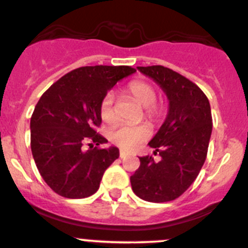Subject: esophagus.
<instances>
[{"label":"esophagus","mask_w":248,"mask_h":248,"mask_svg":"<svg viewBox=\"0 0 248 248\" xmlns=\"http://www.w3.org/2000/svg\"><path fill=\"white\" fill-rule=\"evenodd\" d=\"M128 155H129V153L126 152V151H120V158H121V159L127 158Z\"/></svg>","instance_id":"34e87169"}]
</instances>
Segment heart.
<instances>
[{"mask_svg":"<svg viewBox=\"0 0 248 248\" xmlns=\"http://www.w3.org/2000/svg\"><path fill=\"white\" fill-rule=\"evenodd\" d=\"M128 93L140 106L146 108V115L150 119H155L159 115L158 108L155 106L157 93L152 85L141 80H135L128 85ZM100 116L106 124H110L116 121L115 110H114V95L111 93H107L101 101ZM150 135L151 128L147 124H140V126L120 124L109 132V139L119 147L132 150L148 139Z\"/></svg>","mask_w":248,"mask_h":248,"instance_id":"obj_1","label":"heart"}]
</instances>
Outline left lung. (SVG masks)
I'll use <instances>...</instances> for the list:
<instances>
[{
  "label": "left lung",
  "instance_id": "8db88e82",
  "mask_svg": "<svg viewBox=\"0 0 248 248\" xmlns=\"http://www.w3.org/2000/svg\"><path fill=\"white\" fill-rule=\"evenodd\" d=\"M166 93L169 113L157 134L148 142L159 153L140 159L131 176L134 194L148 202L161 203L178 199L194 183L207 158L213 129L210 104L195 83L178 72L161 66H138Z\"/></svg>",
  "mask_w": 248,
  "mask_h": 248
}]
</instances>
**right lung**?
I'll list each match as a JSON object with an SVG mask.
<instances>
[{"mask_svg":"<svg viewBox=\"0 0 248 248\" xmlns=\"http://www.w3.org/2000/svg\"><path fill=\"white\" fill-rule=\"evenodd\" d=\"M131 66H83L51 85L31 117V148L46 184L66 199H85L100 187L104 171L119 158V148H98L108 142L96 132L102 119L103 96ZM88 144L85 151L82 146Z\"/></svg>","mask_w":248,"mask_h":248,"instance_id":"obj_1","label":"right lung"}]
</instances>
